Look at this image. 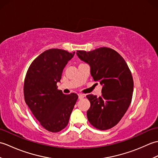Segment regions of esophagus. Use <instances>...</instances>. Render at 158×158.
Here are the masks:
<instances>
[{
    "label": "esophagus",
    "instance_id": "esophagus-1",
    "mask_svg": "<svg viewBox=\"0 0 158 158\" xmlns=\"http://www.w3.org/2000/svg\"><path fill=\"white\" fill-rule=\"evenodd\" d=\"M78 96H79V100H81V99L83 98H84V97H85L84 94H79Z\"/></svg>",
    "mask_w": 158,
    "mask_h": 158
}]
</instances>
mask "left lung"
<instances>
[{
  "instance_id": "1",
  "label": "left lung",
  "mask_w": 158,
  "mask_h": 158,
  "mask_svg": "<svg viewBox=\"0 0 158 158\" xmlns=\"http://www.w3.org/2000/svg\"><path fill=\"white\" fill-rule=\"evenodd\" d=\"M76 53L89 66L94 80L102 85L101 96H86L90 102L88 119L97 129L111 128L122 118L132 101L134 82L128 66L118 53L108 48Z\"/></svg>"
}]
</instances>
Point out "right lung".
Segmentation results:
<instances>
[{"instance_id": "1", "label": "right lung", "mask_w": 158, "mask_h": 158, "mask_svg": "<svg viewBox=\"0 0 158 158\" xmlns=\"http://www.w3.org/2000/svg\"><path fill=\"white\" fill-rule=\"evenodd\" d=\"M75 53L60 49L46 50L32 62L26 73L25 102L41 125L49 132H60L67 126L78 99L76 94H64L56 85Z\"/></svg>"}]
</instances>
